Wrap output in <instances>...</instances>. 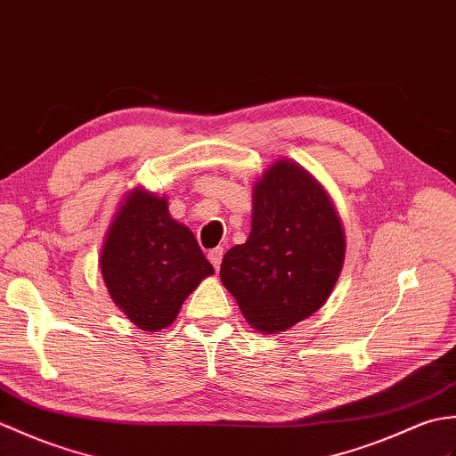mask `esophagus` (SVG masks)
Returning a JSON list of instances; mask_svg holds the SVG:
<instances>
[{"label": "esophagus", "mask_w": 456, "mask_h": 456, "mask_svg": "<svg viewBox=\"0 0 456 456\" xmlns=\"http://www.w3.org/2000/svg\"><path fill=\"white\" fill-rule=\"evenodd\" d=\"M222 257H224V249H222V248H215V249L208 251V261L212 263V267H215V269H220Z\"/></svg>", "instance_id": "34e87169"}]
</instances>
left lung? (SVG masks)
I'll use <instances>...</instances> for the list:
<instances>
[{
  "label": "left lung",
  "instance_id": "left-lung-1",
  "mask_svg": "<svg viewBox=\"0 0 456 456\" xmlns=\"http://www.w3.org/2000/svg\"><path fill=\"white\" fill-rule=\"evenodd\" d=\"M346 238L316 179L279 159L254 189L246 244L226 251L220 279L259 331H285L328 300L343 267Z\"/></svg>",
  "mask_w": 456,
  "mask_h": 456
}]
</instances>
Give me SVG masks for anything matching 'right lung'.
<instances>
[{"mask_svg":"<svg viewBox=\"0 0 456 456\" xmlns=\"http://www.w3.org/2000/svg\"><path fill=\"white\" fill-rule=\"evenodd\" d=\"M109 295L140 330L158 331L215 269L187 226L167 212L166 197L134 189L120 207L101 251Z\"/></svg>","mask_w":456,"mask_h":456,"instance_id":"1","label":"right lung"}]
</instances>
